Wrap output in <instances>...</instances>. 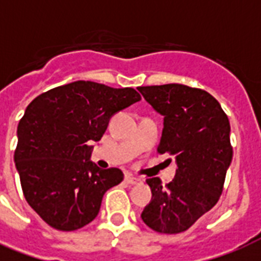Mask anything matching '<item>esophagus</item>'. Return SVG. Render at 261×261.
Returning <instances> with one entry per match:
<instances>
[{
	"instance_id": "34e87169",
	"label": "esophagus",
	"mask_w": 261,
	"mask_h": 261,
	"mask_svg": "<svg viewBox=\"0 0 261 261\" xmlns=\"http://www.w3.org/2000/svg\"><path fill=\"white\" fill-rule=\"evenodd\" d=\"M126 181L128 182V184H139V182H141V178L128 174V176H126Z\"/></svg>"
}]
</instances>
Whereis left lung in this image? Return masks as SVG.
Wrapping results in <instances>:
<instances>
[{
  "label": "left lung",
  "mask_w": 261,
  "mask_h": 261,
  "mask_svg": "<svg viewBox=\"0 0 261 261\" xmlns=\"http://www.w3.org/2000/svg\"><path fill=\"white\" fill-rule=\"evenodd\" d=\"M149 104L164 116L160 154L173 155L174 178L167 186L147 178L151 200L141 218L159 233L190 229L217 204L231 163L230 123L208 92L181 84L139 87Z\"/></svg>",
  "instance_id": "obj_1"
}]
</instances>
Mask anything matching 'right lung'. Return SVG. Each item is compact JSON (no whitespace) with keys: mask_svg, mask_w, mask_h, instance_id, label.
<instances>
[{"mask_svg":"<svg viewBox=\"0 0 261 261\" xmlns=\"http://www.w3.org/2000/svg\"><path fill=\"white\" fill-rule=\"evenodd\" d=\"M133 88L75 81L39 94L17 126L14 163L21 188L39 217L57 230L92 222L102 196L123 180L118 168L100 169L93 147L116 112L139 101Z\"/></svg>","mask_w":261,"mask_h":261,"instance_id":"1","label":"right lung"}]
</instances>
